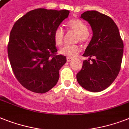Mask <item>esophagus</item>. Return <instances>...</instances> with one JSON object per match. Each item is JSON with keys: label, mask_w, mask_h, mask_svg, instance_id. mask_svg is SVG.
I'll return each mask as SVG.
<instances>
[{"label": "esophagus", "mask_w": 129, "mask_h": 129, "mask_svg": "<svg viewBox=\"0 0 129 129\" xmlns=\"http://www.w3.org/2000/svg\"><path fill=\"white\" fill-rule=\"evenodd\" d=\"M72 57H67V61H68V62H70V61H71L72 60Z\"/></svg>", "instance_id": "esophagus-1"}]
</instances>
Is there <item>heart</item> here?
<instances>
[{
	"label": "heart",
	"instance_id": "obj_1",
	"mask_svg": "<svg viewBox=\"0 0 129 129\" xmlns=\"http://www.w3.org/2000/svg\"><path fill=\"white\" fill-rule=\"evenodd\" d=\"M68 26L69 30L77 33L75 40L81 42H85L89 37L88 27L85 23L78 18H74L68 22ZM54 40L56 46H61L63 43L65 36L64 30L61 26L55 28L54 32ZM81 48L78 45H66L59 50V53L69 57H74L79 54Z\"/></svg>",
	"mask_w": 129,
	"mask_h": 129
}]
</instances>
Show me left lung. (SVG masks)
<instances>
[{"label": "left lung", "mask_w": 129, "mask_h": 129, "mask_svg": "<svg viewBox=\"0 0 129 129\" xmlns=\"http://www.w3.org/2000/svg\"><path fill=\"white\" fill-rule=\"evenodd\" d=\"M81 18L91 25L93 37L83 54L89 58L83 62L76 75L77 82L89 91H101L111 85L120 72L123 42L118 27L108 16L89 10Z\"/></svg>", "instance_id": "left-lung-1"}]
</instances>
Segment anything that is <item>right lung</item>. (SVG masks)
<instances>
[{"instance_id": "obj_1", "label": "right lung", "mask_w": 129, "mask_h": 129, "mask_svg": "<svg viewBox=\"0 0 129 129\" xmlns=\"http://www.w3.org/2000/svg\"><path fill=\"white\" fill-rule=\"evenodd\" d=\"M69 14L67 10L38 8L14 23L8 44V58L16 78L28 90L44 93L57 83L66 57L57 54L53 35Z\"/></svg>"}]
</instances>
